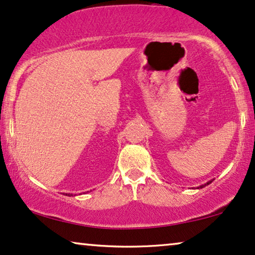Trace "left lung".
<instances>
[{"label": "left lung", "mask_w": 255, "mask_h": 255, "mask_svg": "<svg viewBox=\"0 0 255 255\" xmlns=\"http://www.w3.org/2000/svg\"><path fill=\"white\" fill-rule=\"evenodd\" d=\"M210 183H211V182H208V183H206V184H210ZM206 184H204V185H201V188H204V186H205Z\"/></svg>", "instance_id": "left-lung-1"}]
</instances>
